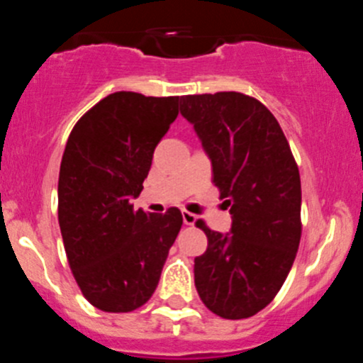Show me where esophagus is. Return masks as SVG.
Here are the masks:
<instances>
[{
    "label": "esophagus",
    "mask_w": 363,
    "mask_h": 363,
    "mask_svg": "<svg viewBox=\"0 0 363 363\" xmlns=\"http://www.w3.org/2000/svg\"><path fill=\"white\" fill-rule=\"evenodd\" d=\"M182 216H184L185 225H194V221H196V214L189 213V211H184V213H182Z\"/></svg>",
    "instance_id": "1"
}]
</instances>
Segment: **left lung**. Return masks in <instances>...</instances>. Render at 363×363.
<instances>
[{"mask_svg": "<svg viewBox=\"0 0 363 363\" xmlns=\"http://www.w3.org/2000/svg\"><path fill=\"white\" fill-rule=\"evenodd\" d=\"M213 163V184L225 198L233 227L211 230L207 251L194 258V284L209 311L225 320L267 307L296 258L301 238L300 172L277 118L242 92L182 98Z\"/></svg>", "mask_w": 363, "mask_h": 363, "instance_id": "left-lung-1", "label": "left lung"}]
</instances>
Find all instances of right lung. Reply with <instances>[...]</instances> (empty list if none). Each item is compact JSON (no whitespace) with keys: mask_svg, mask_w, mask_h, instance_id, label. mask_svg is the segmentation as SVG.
Segmentation results:
<instances>
[{"mask_svg":"<svg viewBox=\"0 0 363 363\" xmlns=\"http://www.w3.org/2000/svg\"><path fill=\"white\" fill-rule=\"evenodd\" d=\"M179 101L114 92L86 111L67 140L57 220L74 280L105 313H130L149 301L184 223L176 207L152 214L130 203Z\"/></svg>","mask_w":363,"mask_h":363,"instance_id":"obj_1","label":"right lung"}]
</instances>
